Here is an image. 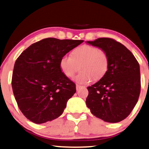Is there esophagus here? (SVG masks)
<instances>
[{"label":"esophagus","mask_w":149,"mask_h":149,"mask_svg":"<svg viewBox=\"0 0 149 149\" xmlns=\"http://www.w3.org/2000/svg\"><path fill=\"white\" fill-rule=\"evenodd\" d=\"M83 88V86H80V85H77L76 86V89H77V91H79L80 88Z\"/></svg>","instance_id":"34e87169"}]
</instances>
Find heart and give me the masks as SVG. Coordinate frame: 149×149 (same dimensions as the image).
I'll return each mask as SVG.
<instances>
[{"label":"heart","mask_w":149,"mask_h":149,"mask_svg":"<svg viewBox=\"0 0 149 149\" xmlns=\"http://www.w3.org/2000/svg\"><path fill=\"white\" fill-rule=\"evenodd\" d=\"M59 67L68 78L74 77L80 67L81 71L74 80L80 84H87L93 78L100 79L106 74L109 68V57L102 49L82 45L75 49L72 55L63 56L60 59Z\"/></svg>","instance_id":"b5f03b06"}]
</instances>
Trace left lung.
Segmentation results:
<instances>
[{"instance_id": "8db88e82", "label": "left lung", "mask_w": 149, "mask_h": 149, "mask_svg": "<svg viewBox=\"0 0 149 149\" xmlns=\"http://www.w3.org/2000/svg\"><path fill=\"white\" fill-rule=\"evenodd\" d=\"M103 49L109 57L106 74L87 88L86 105L97 118L110 123L128 116L136 105L141 91L139 64L123 44L110 38L87 41Z\"/></svg>"}]
</instances>
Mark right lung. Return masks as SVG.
<instances>
[{"instance_id": "obj_1", "label": "right lung", "mask_w": 149, "mask_h": 149, "mask_svg": "<svg viewBox=\"0 0 149 149\" xmlns=\"http://www.w3.org/2000/svg\"><path fill=\"white\" fill-rule=\"evenodd\" d=\"M47 38L34 43L15 61L13 92L20 111L35 124L58 118L76 92V85L62 72L60 59L83 42Z\"/></svg>"}]
</instances>
